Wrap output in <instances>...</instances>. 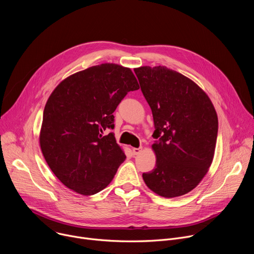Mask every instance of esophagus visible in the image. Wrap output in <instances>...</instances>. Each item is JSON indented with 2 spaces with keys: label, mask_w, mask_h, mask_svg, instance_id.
<instances>
[{
  "label": "esophagus",
  "mask_w": 254,
  "mask_h": 254,
  "mask_svg": "<svg viewBox=\"0 0 254 254\" xmlns=\"http://www.w3.org/2000/svg\"><path fill=\"white\" fill-rule=\"evenodd\" d=\"M141 150H142V148H141V147H139V148H132V154L136 156V155L140 154Z\"/></svg>",
  "instance_id": "1"
}]
</instances>
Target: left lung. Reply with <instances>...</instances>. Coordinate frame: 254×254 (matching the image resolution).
Wrapping results in <instances>:
<instances>
[{
    "instance_id": "obj_1",
    "label": "left lung",
    "mask_w": 254,
    "mask_h": 254,
    "mask_svg": "<svg viewBox=\"0 0 254 254\" xmlns=\"http://www.w3.org/2000/svg\"><path fill=\"white\" fill-rule=\"evenodd\" d=\"M155 124L157 162L142 174L146 185L165 198L192 191L212 164L218 118L208 95L191 79L166 66L134 68Z\"/></svg>"
}]
</instances>
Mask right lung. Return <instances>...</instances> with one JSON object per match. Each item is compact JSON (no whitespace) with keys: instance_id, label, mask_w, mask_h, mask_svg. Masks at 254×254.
Masks as SVG:
<instances>
[{"instance_id":"1","label":"right lung","mask_w":254,"mask_h":254,"mask_svg":"<svg viewBox=\"0 0 254 254\" xmlns=\"http://www.w3.org/2000/svg\"><path fill=\"white\" fill-rule=\"evenodd\" d=\"M139 88L129 68L114 63L70 75L53 90L43 113L42 154L67 188L89 196L112 182L126 155L106 128L128 91Z\"/></svg>"}]
</instances>
